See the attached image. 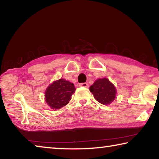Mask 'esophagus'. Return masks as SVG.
I'll return each instance as SVG.
<instances>
[{
	"label": "esophagus",
	"mask_w": 159,
	"mask_h": 159,
	"mask_svg": "<svg viewBox=\"0 0 159 159\" xmlns=\"http://www.w3.org/2000/svg\"><path fill=\"white\" fill-rule=\"evenodd\" d=\"M79 87H83V88H88V83H82L79 84Z\"/></svg>",
	"instance_id": "obj_1"
}]
</instances>
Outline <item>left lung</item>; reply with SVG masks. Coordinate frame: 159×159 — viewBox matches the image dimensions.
Listing matches in <instances>:
<instances>
[{
    "instance_id": "left-lung-1",
    "label": "left lung",
    "mask_w": 159,
    "mask_h": 159,
    "mask_svg": "<svg viewBox=\"0 0 159 159\" xmlns=\"http://www.w3.org/2000/svg\"><path fill=\"white\" fill-rule=\"evenodd\" d=\"M90 90L97 101L102 104H109L116 93L115 86L106 78L97 80L90 87Z\"/></svg>"
}]
</instances>
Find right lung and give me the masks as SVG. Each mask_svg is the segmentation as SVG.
Returning <instances> with one entry per match:
<instances>
[{
  "label": "right lung",
  "instance_id": "right-lung-1",
  "mask_svg": "<svg viewBox=\"0 0 159 159\" xmlns=\"http://www.w3.org/2000/svg\"><path fill=\"white\" fill-rule=\"evenodd\" d=\"M75 90L74 85L68 80H56L45 91V101L52 109H60L69 103Z\"/></svg>",
  "mask_w": 159,
  "mask_h": 159
}]
</instances>
